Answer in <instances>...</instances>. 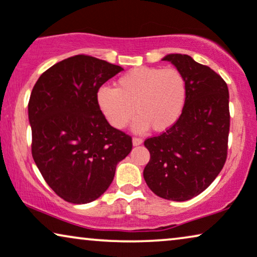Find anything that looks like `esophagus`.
<instances>
[{"label": "esophagus", "mask_w": 257, "mask_h": 257, "mask_svg": "<svg viewBox=\"0 0 257 257\" xmlns=\"http://www.w3.org/2000/svg\"><path fill=\"white\" fill-rule=\"evenodd\" d=\"M142 142H143V140L140 139V138H134V139H133V145H134V146L142 145Z\"/></svg>", "instance_id": "obj_1"}]
</instances>
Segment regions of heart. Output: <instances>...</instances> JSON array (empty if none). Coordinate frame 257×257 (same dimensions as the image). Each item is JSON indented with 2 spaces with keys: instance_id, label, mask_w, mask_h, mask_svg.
<instances>
[{
  "instance_id": "obj_1",
  "label": "heart",
  "mask_w": 257,
  "mask_h": 257,
  "mask_svg": "<svg viewBox=\"0 0 257 257\" xmlns=\"http://www.w3.org/2000/svg\"><path fill=\"white\" fill-rule=\"evenodd\" d=\"M187 80L173 67H138L117 78L115 89L102 87L96 94L98 109L115 129L131 122L134 129L166 132L182 115L187 102Z\"/></svg>"
}]
</instances>
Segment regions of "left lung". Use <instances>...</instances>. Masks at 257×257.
Wrapping results in <instances>:
<instances>
[{"label": "left lung", "mask_w": 257, "mask_h": 257, "mask_svg": "<svg viewBox=\"0 0 257 257\" xmlns=\"http://www.w3.org/2000/svg\"><path fill=\"white\" fill-rule=\"evenodd\" d=\"M169 61L187 80V102L177 122L145 141L150 160L143 170L157 196L187 201L206 190L223 168L230 126L228 85L217 73L188 55Z\"/></svg>", "instance_id": "obj_1"}]
</instances>
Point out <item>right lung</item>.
<instances>
[{
    "label": "right lung",
    "mask_w": 257,
    "mask_h": 257,
    "mask_svg": "<svg viewBox=\"0 0 257 257\" xmlns=\"http://www.w3.org/2000/svg\"><path fill=\"white\" fill-rule=\"evenodd\" d=\"M121 70L75 55L47 69L34 85L28 103L32 155L48 186L67 202L100 197L133 148L132 136L109 124L96 101L101 85Z\"/></svg>",
    "instance_id": "add662e5"
}]
</instances>
